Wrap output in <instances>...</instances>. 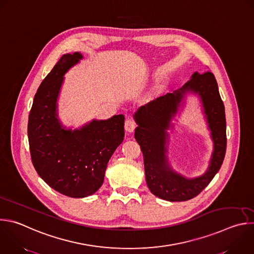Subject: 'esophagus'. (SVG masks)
Wrapping results in <instances>:
<instances>
[{"mask_svg":"<svg viewBox=\"0 0 254 254\" xmlns=\"http://www.w3.org/2000/svg\"><path fill=\"white\" fill-rule=\"evenodd\" d=\"M125 128L127 132H133L134 131V128H135V124L134 122L132 121L131 118H127L126 120V123H125Z\"/></svg>","mask_w":254,"mask_h":254,"instance_id":"34e87169","label":"esophagus"}]
</instances>
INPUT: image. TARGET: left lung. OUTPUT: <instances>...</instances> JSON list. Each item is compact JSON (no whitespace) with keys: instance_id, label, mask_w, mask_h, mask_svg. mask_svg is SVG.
Instances as JSON below:
<instances>
[{"instance_id":"8db88e82","label":"left lung","mask_w":254,"mask_h":254,"mask_svg":"<svg viewBox=\"0 0 254 254\" xmlns=\"http://www.w3.org/2000/svg\"><path fill=\"white\" fill-rule=\"evenodd\" d=\"M188 92L200 96L214 140L209 170L194 179H187L174 172L165 154L166 129L171 126L170 122ZM133 118L137 125L134 137L143 154L145 181L151 193L168 201H186L199 194L219 171L226 150L224 105L213 73L195 71L183 88L140 107Z\"/></svg>"}]
</instances>
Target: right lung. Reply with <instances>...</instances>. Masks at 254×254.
Returning a JSON list of instances; mask_svg holds the SVG:
<instances>
[{
  "label": "right lung",
  "instance_id": "1",
  "mask_svg": "<svg viewBox=\"0 0 254 254\" xmlns=\"http://www.w3.org/2000/svg\"><path fill=\"white\" fill-rule=\"evenodd\" d=\"M80 53L64 55L44 78L29 116L28 136L38 175L58 192L69 197L94 194L103 185L108 162L125 136L124 115L93 120L71 130L58 119L57 101L64 73Z\"/></svg>",
  "mask_w": 254,
  "mask_h": 254
}]
</instances>
